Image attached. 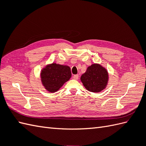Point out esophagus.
<instances>
[{
	"label": "esophagus",
	"mask_w": 146,
	"mask_h": 146,
	"mask_svg": "<svg viewBox=\"0 0 146 146\" xmlns=\"http://www.w3.org/2000/svg\"><path fill=\"white\" fill-rule=\"evenodd\" d=\"M73 78L74 80H78V78H79L78 74H74V75H73Z\"/></svg>",
	"instance_id": "obj_1"
}]
</instances>
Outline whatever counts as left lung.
<instances>
[{
    "mask_svg": "<svg viewBox=\"0 0 146 146\" xmlns=\"http://www.w3.org/2000/svg\"><path fill=\"white\" fill-rule=\"evenodd\" d=\"M80 79L88 91L98 93L106 87L109 74L104 67L100 64L94 63L88 67L86 72L81 75Z\"/></svg>",
    "mask_w": 146,
    "mask_h": 146,
    "instance_id": "1",
    "label": "left lung"
}]
</instances>
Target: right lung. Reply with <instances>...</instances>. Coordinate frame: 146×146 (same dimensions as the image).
Here are the masks:
<instances>
[{"instance_id":"right-lung-1","label":"right lung","mask_w":146,"mask_h":146,"mask_svg":"<svg viewBox=\"0 0 146 146\" xmlns=\"http://www.w3.org/2000/svg\"><path fill=\"white\" fill-rule=\"evenodd\" d=\"M72 77L68 66L53 63L47 65L41 70L40 78L43 86L50 93L59 90L64 83Z\"/></svg>"}]
</instances>
